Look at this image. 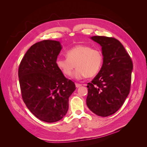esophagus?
Here are the masks:
<instances>
[{
	"label": "esophagus",
	"instance_id": "esophagus-1",
	"mask_svg": "<svg viewBox=\"0 0 147 147\" xmlns=\"http://www.w3.org/2000/svg\"><path fill=\"white\" fill-rule=\"evenodd\" d=\"M75 86H76L77 88H79V87H80L81 86H82V84H79V83H75Z\"/></svg>",
	"mask_w": 147,
	"mask_h": 147
}]
</instances>
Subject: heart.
<instances>
[{"label": "heart", "instance_id": "obj_1", "mask_svg": "<svg viewBox=\"0 0 147 147\" xmlns=\"http://www.w3.org/2000/svg\"><path fill=\"white\" fill-rule=\"evenodd\" d=\"M67 58L58 57L56 65L65 76L70 77L76 65L74 77L82 79L94 77L100 70L103 63V55L97 49L86 45H78L66 53Z\"/></svg>", "mask_w": 147, "mask_h": 147}]
</instances>
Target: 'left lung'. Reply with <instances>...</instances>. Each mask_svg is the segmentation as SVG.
Instances as JSON below:
<instances>
[{
  "label": "left lung",
  "mask_w": 147,
  "mask_h": 147,
  "mask_svg": "<svg viewBox=\"0 0 147 147\" xmlns=\"http://www.w3.org/2000/svg\"><path fill=\"white\" fill-rule=\"evenodd\" d=\"M91 39L102 47L104 61L98 74L88 83L86 104L93 113L105 117L117 112L129 94L133 64L117 39L104 36Z\"/></svg>",
  "instance_id": "left-lung-1"
}]
</instances>
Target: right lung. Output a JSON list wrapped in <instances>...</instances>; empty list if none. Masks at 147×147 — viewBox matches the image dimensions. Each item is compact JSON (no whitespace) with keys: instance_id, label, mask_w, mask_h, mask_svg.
Masks as SVG:
<instances>
[{"instance_id":"add662e5","label":"right lung","mask_w":147,"mask_h":147,"mask_svg":"<svg viewBox=\"0 0 147 147\" xmlns=\"http://www.w3.org/2000/svg\"><path fill=\"white\" fill-rule=\"evenodd\" d=\"M59 42L43 40L26 52L18 68L22 98L37 118L54 123L63 118L69 109V98L75 84L66 78L56 65L61 50Z\"/></svg>"}]
</instances>
